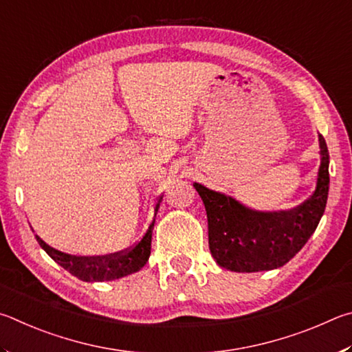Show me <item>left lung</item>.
<instances>
[{"instance_id":"left-lung-1","label":"left lung","mask_w":352,"mask_h":352,"mask_svg":"<svg viewBox=\"0 0 352 352\" xmlns=\"http://www.w3.org/2000/svg\"><path fill=\"white\" fill-rule=\"evenodd\" d=\"M320 162L316 192L287 212H255L230 196L193 184L206 206L208 248L221 267L233 272H260L281 267L316 232L329 190V153L318 134Z\"/></svg>"}]
</instances>
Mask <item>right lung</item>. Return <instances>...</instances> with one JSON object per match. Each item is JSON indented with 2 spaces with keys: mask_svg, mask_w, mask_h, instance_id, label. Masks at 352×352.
Here are the masks:
<instances>
[{
  "mask_svg": "<svg viewBox=\"0 0 352 352\" xmlns=\"http://www.w3.org/2000/svg\"><path fill=\"white\" fill-rule=\"evenodd\" d=\"M160 201H162V196H159L156 202V208H154L156 213L160 206ZM156 213H154V219H156ZM154 219L151 221L145 235L133 248L103 256L67 255L60 250H55L51 245H47L38 236H36V241H38V244L46 250V254L55 263H58L61 267L66 269L69 274L76 275L77 278L83 281H109L138 272V270L145 266L151 254V235Z\"/></svg>",
  "mask_w": 352,
  "mask_h": 352,
  "instance_id": "obj_1",
  "label": "right lung"
}]
</instances>
